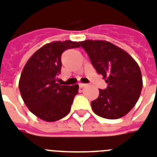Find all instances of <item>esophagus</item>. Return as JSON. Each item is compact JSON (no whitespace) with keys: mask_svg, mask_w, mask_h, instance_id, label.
<instances>
[{"mask_svg":"<svg viewBox=\"0 0 157 157\" xmlns=\"http://www.w3.org/2000/svg\"><path fill=\"white\" fill-rule=\"evenodd\" d=\"M86 86V84H83V83H79V86H80V88L85 87Z\"/></svg>","mask_w":157,"mask_h":157,"instance_id":"esophagus-1","label":"esophagus"}]
</instances>
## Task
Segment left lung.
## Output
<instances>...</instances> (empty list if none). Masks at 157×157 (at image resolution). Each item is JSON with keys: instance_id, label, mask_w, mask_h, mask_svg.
Masks as SVG:
<instances>
[{"instance_id": "obj_1", "label": "left lung", "mask_w": 157, "mask_h": 157, "mask_svg": "<svg viewBox=\"0 0 157 157\" xmlns=\"http://www.w3.org/2000/svg\"><path fill=\"white\" fill-rule=\"evenodd\" d=\"M98 74L108 86L99 90L90 105L97 116L118 119L126 116L137 102L142 89L140 67L124 50L106 40H86L80 42Z\"/></svg>"}]
</instances>
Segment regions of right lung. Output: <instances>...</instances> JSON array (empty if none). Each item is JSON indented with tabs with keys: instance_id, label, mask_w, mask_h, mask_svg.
I'll use <instances>...</instances> for the list:
<instances>
[{
	"instance_id": "1",
	"label": "right lung",
	"mask_w": 157,
	"mask_h": 157,
	"mask_svg": "<svg viewBox=\"0 0 157 157\" xmlns=\"http://www.w3.org/2000/svg\"><path fill=\"white\" fill-rule=\"evenodd\" d=\"M80 47V42L65 40L46 44L29 59L21 74L19 89L25 105L37 117L56 121L71 111L79 86L61 85V55L66 50Z\"/></svg>"
}]
</instances>
